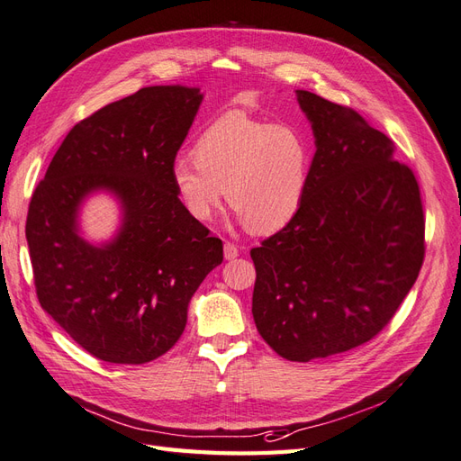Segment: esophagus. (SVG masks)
Wrapping results in <instances>:
<instances>
[{"mask_svg":"<svg viewBox=\"0 0 461 461\" xmlns=\"http://www.w3.org/2000/svg\"><path fill=\"white\" fill-rule=\"evenodd\" d=\"M237 257H240V247L228 241V243L224 245V258H226V260H233V258H237Z\"/></svg>","mask_w":461,"mask_h":461,"instance_id":"1","label":"esophagus"}]
</instances>
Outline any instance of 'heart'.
I'll list each match as a JSON object with an SVG mask.
<instances>
[{"mask_svg": "<svg viewBox=\"0 0 461 461\" xmlns=\"http://www.w3.org/2000/svg\"><path fill=\"white\" fill-rule=\"evenodd\" d=\"M310 170L312 145L299 128L228 113L201 131L193 158L176 157L170 177L193 220L209 221L226 191L247 230L268 235L299 214Z\"/></svg>", "mask_w": 461, "mask_h": 461, "instance_id": "b5f03b06", "label": "heart"}]
</instances>
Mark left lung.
<instances>
[{
    "instance_id": "left-lung-1",
    "label": "left lung",
    "mask_w": 461,
    "mask_h": 461,
    "mask_svg": "<svg viewBox=\"0 0 461 461\" xmlns=\"http://www.w3.org/2000/svg\"><path fill=\"white\" fill-rule=\"evenodd\" d=\"M296 101L314 133L304 203L250 250L252 318L291 362L347 352L394 316L423 264V209L396 147L348 107L306 90Z\"/></svg>"
}]
</instances>
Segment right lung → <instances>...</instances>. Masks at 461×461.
Returning <instances> with one entry per match:
<instances>
[{
  "mask_svg": "<svg viewBox=\"0 0 461 461\" xmlns=\"http://www.w3.org/2000/svg\"><path fill=\"white\" fill-rule=\"evenodd\" d=\"M201 87L149 86L74 126L26 218L41 308L95 358L145 364L182 337L203 279L224 258L177 199L170 168L203 103ZM119 204L109 240L81 230L86 200Z\"/></svg>",
  "mask_w": 461,
  "mask_h": 461,
  "instance_id": "add662e5",
  "label": "right lung"
}]
</instances>
